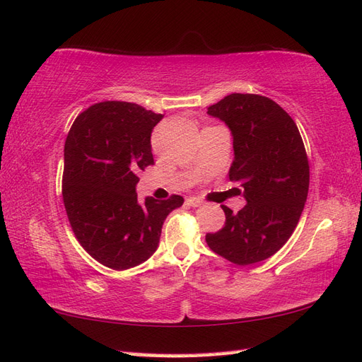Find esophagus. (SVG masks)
I'll return each mask as SVG.
<instances>
[{"instance_id": "1", "label": "esophagus", "mask_w": 362, "mask_h": 362, "mask_svg": "<svg viewBox=\"0 0 362 362\" xmlns=\"http://www.w3.org/2000/svg\"><path fill=\"white\" fill-rule=\"evenodd\" d=\"M185 204H187L188 206L197 208V206H200V205H202V200H199V199H196V197H188V199H187V202H185Z\"/></svg>"}]
</instances>
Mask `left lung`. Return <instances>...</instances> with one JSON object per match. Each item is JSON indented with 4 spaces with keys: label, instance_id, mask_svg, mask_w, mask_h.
<instances>
[{
    "label": "left lung",
    "instance_id": "obj_1",
    "mask_svg": "<svg viewBox=\"0 0 362 362\" xmlns=\"http://www.w3.org/2000/svg\"><path fill=\"white\" fill-rule=\"evenodd\" d=\"M208 114L233 134L228 175L240 185L247 205L236 214L222 205L223 228L208 233L206 243L236 265L260 262L284 247L304 209L310 183L304 141L295 120L264 95L230 94Z\"/></svg>",
    "mask_w": 362,
    "mask_h": 362
}]
</instances>
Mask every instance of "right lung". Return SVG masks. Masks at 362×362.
<instances>
[{
    "label": "right lung",
    "instance_id": "obj_1",
    "mask_svg": "<svg viewBox=\"0 0 362 362\" xmlns=\"http://www.w3.org/2000/svg\"><path fill=\"white\" fill-rule=\"evenodd\" d=\"M163 119L136 103L102 102L75 119L64 143L63 202L75 238L112 270H128L154 255L162 226L182 196L146 197L137 174L154 163L151 132Z\"/></svg>",
    "mask_w": 362,
    "mask_h": 362
}]
</instances>
